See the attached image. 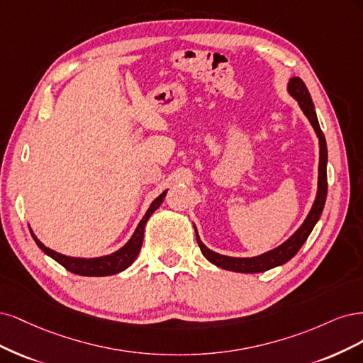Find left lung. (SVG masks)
I'll return each mask as SVG.
<instances>
[{
	"mask_svg": "<svg viewBox=\"0 0 363 363\" xmlns=\"http://www.w3.org/2000/svg\"><path fill=\"white\" fill-rule=\"evenodd\" d=\"M286 90L289 95L294 98L298 104V107L301 108L303 114L306 116L309 123L312 125L315 134L318 137V145H320V162H318V185H317V194H315V201L312 203L311 211L308 213L305 221L300 225V228L292 233V235L284 241L277 247L268 250L262 255L258 256H250V258H237V256H226V255H220L211 249H208L206 245L202 242L201 237H199V232L196 225L194 232H196V240L199 247L202 250V255L205 258L213 262L214 265L223 268V270L229 272H235V273H262L267 270H272L274 267L284 265L289 259H292L296 256V253L300 250V247L308 237L311 235V232L313 226L317 225V221L320 220L324 203H325V197H327V145H325V137L321 131L317 113H315V105L312 102L311 93L305 83L298 78V77H291Z\"/></svg>",
	"mask_w": 363,
	"mask_h": 363,
	"instance_id": "left-lung-1",
	"label": "left lung"
}]
</instances>
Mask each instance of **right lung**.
<instances>
[{"label":"right lung","instance_id":"add662e5","mask_svg":"<svg viewBox=\"0 0 363 363\" xmlns=\"http://www.w3.org/2000/svg\"><path fill=\"white\" fill-rule=\"evenodd\" d=\"M167 194V190L162 191L155 201H152V203L149 205L146 214L143 216V218L140 220V223L137 225L134 233L131 235V238L128 240L119 250H116L110 255L105 256H98V258H78V256H67L63 253H58L46 245L34 235V232L30 228L31 235L36 241V244L39 245V249L52 258L54 261H57L60 265H63L66 270H69L74 274L78 276H89V277H101V276H111V274H118L123 270H126L138 256L140 249H142L143 244V237H145V228L147 220L150 218V216L154 214L157 209L161 206L162 201Z\"/></svg>","mask_w":363,"mask_h":363}]
</instances>
